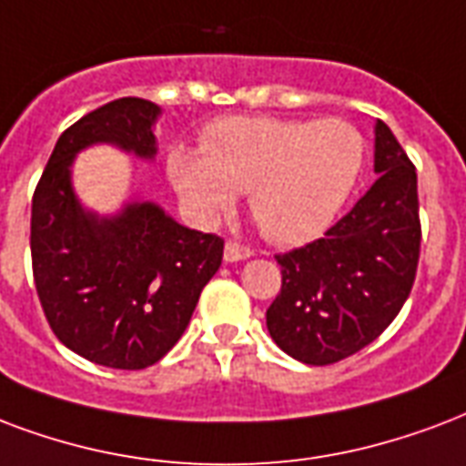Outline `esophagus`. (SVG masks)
I'll list each match as a JSON object with an SVG mask.
<instances>
[{"label": "esophagus", "instance_id": "esophagus-1", "mask_svg": "<svg viewBox=\"0 0 466 466\" xmlns=\"http://www.w3.org/2000/svg\"><path fill=\"white\" fill-rule=\"evenodd\" d=\"M254 254L248 247H241V244H237V241H227L225 244V261H229V264H234V261H244V258H248Z\"/></svg>", "mask_w": 466, "mask_h": 466}]
</instances>
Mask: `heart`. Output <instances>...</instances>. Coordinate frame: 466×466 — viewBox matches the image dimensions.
<instances>
[{
	"label": "heart",
	"instance_id": "b5f03b06",
	"mask_svg": "<svg viewBox=\"0 0 466 466\" xmlns=\"http://www.w3.org/2000/svg\"><path fill=\"white\" fill-rule=\"evenodd\" d=\"M202 151L173 148L168 176L202 222L248 195V209L276 244L325 232L360 180L367 144L344 119L227 116L202 131Z\"/></svg>",
	"mask_w": 466,
	"mask_h": 466
}]
</instances>
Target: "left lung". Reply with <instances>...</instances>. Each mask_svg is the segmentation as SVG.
Masks as SVG:
<instances>
[{"mask_svg": "<svg viewBox=\"0 0 466 466\" xmlns=\"http://www.w3.org/2000/svg\"><path fill=\"white\" fill-rule=\"evenodd\" d=\"M374 134L379 180L322 239L276 257L280 293L266 328L280 350L312 367L374 342L413 289L420 258L415 166L381 119Z\"/></svg>", "mask_w": 466, "mask_h": 466, "instance_id": "left-lung-1", "label": "left lung"}]
</instances>
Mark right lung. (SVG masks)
Returning <instances> with one entry per match:
<instances>
[{"label":"right lung","mask_w":466,"mask_h":466,"mask_svg":"<svg viewBox=\"0 0 466 466\" xmlns=\"http://www.w3.org/2000/svg\"><path fill=\"white\" fill-rule=\"evenodd\" d=\"M161 106L141 97L106 102L60 134L31 202V264L48 325L67 350L99 367L147 369L186 332L222 264L218 234L177 225L154 202L116 215L85 209L70 166L83 148L112 144L151 161Z\"/></svg>","instance_id":"1"}]
</instances>
